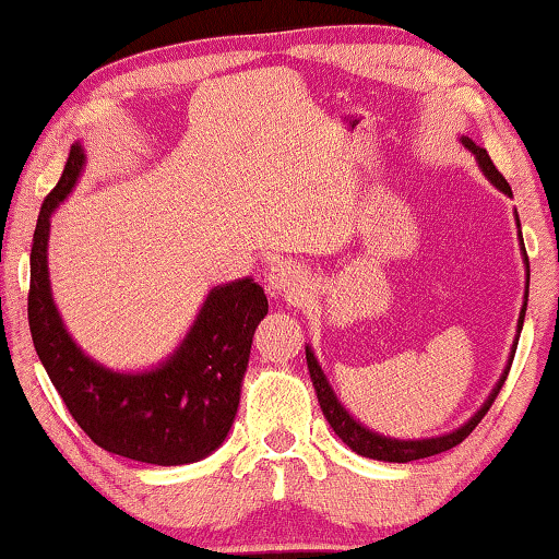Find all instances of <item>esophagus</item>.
<instances>
[{"label":"esophagus","instance_id":"obj_1","mask_svg":"<svg viewBox=\"0 0 559 559\" xmlns=\"http://www.w3.org/2000/svg\"><path fill=\"white\" fill-rule=\"evenodd\" d=\"M266 289L272 297L297 299L302 295V277H299L297 266L289 262H274L266 272Z\"/></svg>","mask_w":559,"mask_h":559}]
</instances>
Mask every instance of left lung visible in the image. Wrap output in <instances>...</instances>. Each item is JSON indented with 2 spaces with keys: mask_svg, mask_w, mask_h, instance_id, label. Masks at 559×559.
<instances>
[{
  "mask_svg": "<svg viewBox=\"0 0 559 559\" xmlns=\"http://www.w3.org/2000/svg\"><path fill=\"white\" fill-rule=\"evenodd\" d=\"M461 141H464L466 148L474 153L476 160H479L481 171L489 176V181L495 183L499 191H504L507 197H512V189H509V183H507L504 176H501V174L497 171V166L491 164L487 148H479V145H476L474 141H468V139H461ZM516 224H520V219H516ZM520 237H522V231H520ZM522 254H524V262H527V272H530V260H527V249H524V241H522ZM524 310H527V295H524V307H522V312H520V325H516L520 330H522V322H524ZM514 353H516V340H514L512 355H509V366H507L504 373H501L497 388H495V391H491L487 403H484V406H481L479 411H476V416H474L472 420H468L466 426L456 428L454 433L439 436V439L399 441V439H385V436H378V433H373V431H368L366 426H360L358 420H355L350 414H347V411L337 403L333 388H330L325 373H322V368L318 366V360H314L312 350H310V347H305L307 368H310L312 385H314V391H318L320 408H322V414H325L328 424L333 426V431L340 436V439H343V441L347 443V447H350V449L355 451V454L368 456V459H378V461H395V464H406V461L426 459V456L441 454V451H449V449L459 447V443L464 441L466 436L472 433L476 426H479V420H481L484 416H487V411L491 408V403H495V399H497L499 391H501V385H504V380H507V376H509V368H512Z\"/></svg>",
  "mask_w": 559,
  "mask_h": 559,
  "instance_id": "obj_1",
  "label": "left lung"
}]
</instances>
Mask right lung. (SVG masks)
<instances>
[{"label": "right lung", "mask_w": 559, "mask_h": 559, "mask_svg": "<svg viewBox=\"0 0 559 559\" xmlns=\"http://www.w3.org/2000/svg\"><path fill=\"white\" fill-rule=\"evenodd\" d=\"M75 143L55 189L45 197L32 239L27 318L35 350L78 426L110 454L143 464H191L219 449L239 406L254 330L266 295L254 280L214 287L171 360L123 376L87 358L64 330L47 280L50 214L83 171Z\"/></svg>", "instance_id": "obj_1"}]
</instances>
